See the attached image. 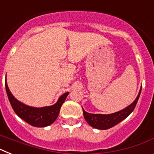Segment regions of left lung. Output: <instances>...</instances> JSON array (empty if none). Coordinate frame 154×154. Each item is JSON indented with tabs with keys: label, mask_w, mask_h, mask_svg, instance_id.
Instances as JSON below:
<instances>
[{
	"label": "left lung",
	"mask_w": 154,
	"mask_h": 154,
	"mask_svg": "<svg viewBox=\"0 0 154 154\" xmlns=\"http://www.w3.org/2000/svg\"><path fill=\"white\" fill-rule=\"evenodd\" d=\"M141 88L139 91V94L136 99L134 100L133 103H131L129 106L123 109L120 110L118 112H113V113H110V114H100V113H89L87 112L85 110L82 108L83 109V115L85 121L87 123L92 126L93 128L97 129H108L109 128H112L114 125H117L118 123L125 119L133 111H134V108L136 106L137 101H138L139 97L141 94Z\"/></svg>",
	"instance_id": "8db88e82"
}]
</instances>
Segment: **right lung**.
<instances>
[{
	"label": "right lung",
	"instance_id": "add662e5",
	"mask_svg": "<svg viewBox=\"0 0 154 154\" xmlns=\"http://www.w3.org/2000/svg\"><path fill=\"white\" fill-rule=\"evenodd\" d=\"M5 89L8 101L10 102L16 114L24 120L25 122H27L28 124L34 127H46L53 124L57 118L60 107L69 94V92H67L62 94L54 105L37 108L25 105L24 103L18 101L17 99H16L8 89L6 81Z\"/></svg>",
	"mask_w": 154,
	"mask_h": 154
}]
</instances>
